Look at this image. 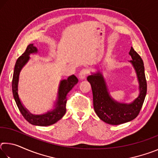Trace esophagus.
Instances as JSON below:
<instances>
[{"label":"esophagus","mask_w":158,"mask_h":158,"mask_svg":"<svg viewBox=\"0 0 158 158\" xmlns=\"http://www.w3.org/2000/svg\"><path fill=\"white\" fill-rule=\"evenodd\" d=\"M87 74V70L86 69H82V70L79 73L78 77L80 80H83L85 79V77H86Z\"/></svg>","instance_id":"esophagus-1"}]
</instances>
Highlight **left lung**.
<instances>
[{
	"instance_id": "left-lung-1",
	"label": "left lung",
	"mask_w": 158,
	"mask_h": 158,
	"mask_svg": "<svg viewBox=\"0 0 158 158\" xmlns=\"http://www.w3.org/2000/svg\"><path fill=\"white\" fill-rule=\"evenodd\" d=\"M129 54L132 58V60L129 62L137 74L139 90L138 97L130 103L120 102L111 97L101 71L91 73V75L87 77L88 81L91 85L95 113L102 121L110 125L125 123L135 119L139 113L145 100L147 84L143 62L132 47H131Z\"/></svg>"
}]
</instances>
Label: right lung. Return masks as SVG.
<instances>
[{"instance_id":"add662e5","label":"right lung","mask_w":158,"mask_h":158,"mask_svg":"<svg viewBox=\"0 0 158 158\" xmlns=\"http://www.w3.org/2000/svg\"><path fill=\"white\" fill-rule=\"evenodd\" d=\"M38 49L33 44H30L25 52L18 58L15 63L12 77V93L16 104L24 118L31 124L37 126H49L62 118L66 112V102L68 93L78 83V79L74 75L69 76L67 79H63L58 85L57 98L54 102L53 108L42 114H33L26 109L19 98L18 93L19 81L21 69L30 60L32 53H37Z\"/></svg>"}]
</instances>
